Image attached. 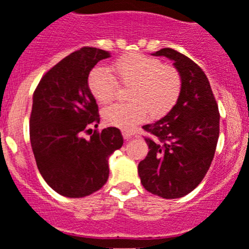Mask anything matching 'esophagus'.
Wrapping results in <instances>:
<instances>
[{"label":"esophagus","instance_id":"obj_1","mask_svg":"<svg viewBox=\"0 0 249 249\" xmlns=\"http://www.w3.org/2000/svg\"><path fill=\"white\" fill-rule=\"evenodd\" d=\"M132 135L134 134L131 131H129V130H123V136H124V139H130Z\"/></svg>","mask_w":249,"mask_h":249}]
</instances>
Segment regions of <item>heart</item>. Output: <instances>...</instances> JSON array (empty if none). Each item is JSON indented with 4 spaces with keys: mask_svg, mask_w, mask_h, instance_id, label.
I'll use <instances>...</instances> for the list:
<instances>
[{
    "mask_svg": "<svg viewBox=\"0 0 249 249\" xmlns=\"http://www.w3.org/2000/svg\"><path fill=\"white\" fill-rule=\"evenodd\" d=\"M106 70L96 67L87 80L90 94L99 104L111 102L118 86L127 88V103H117L103 110L107 124L120 129H131L146 117L161 119L176 107L182 92V77L176 67L162 64L157 57L130 53L117 59Z\"/></svg>",
    "mask_w": 249,
    "mask_h": 249,
    "instance_id": "heart-1",
    "label": "heart"
}]
</instances>
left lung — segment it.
I'll use <instances>...</instances> for the list:
<instances>
[{
    "label": "left lung",
    "mask_w": 249,
    "mask_h": 249,
    "mask_svg": "<svg viewBox=\"0 0 249 249\" xmlns=\"http://www.w3.org/2000/svg\"><path fill=\"white\" fill-rule=\"evenodd\" d=\"M156 56L173 60L182 77L177 104L166 117L143 125L147 156L139 163L143 188L164 199L182 198L200 184L210 168L220 134L219 107L208 77L193 60L164 48Z\"/></svg>",
    "instance_id": "1"
}]
</instances>
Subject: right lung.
<instances>
[{
  "mask_svg": "<svg viewBox=\"0 0 249 249\" xmlns=\"http://www.w3.org/2000/svg\"><path fill=\"white\" fill-rule=\"evenodd\" d=\"M107 57L108 51L83 46L51 67L34 90L29 135L36 166L49 187L67 198L101 189L108 180V157L124 143L118 127L92 134L101 118L87 80Z\"/></svg>",
  "mask_w": 249,
  "mask_h": 249,
  "instance_id": "right-lung-1",
  "label": "right lung"
}]
</instances>
